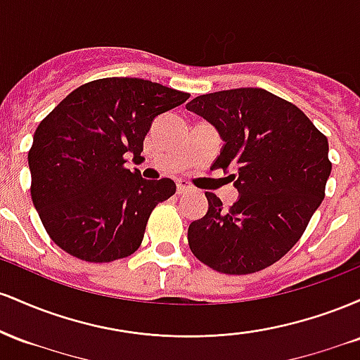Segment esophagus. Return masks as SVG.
<instances>
[{"label":"esophagus","instance_id":"esophagus-1","mask_svg":"<svg viewBox=\"0 0 360 360\" xmlns=\"http://www.w3.org/2000/svg\"><path fill=\"white\" fill-rule=\"evenodd\" d=\"M191 191V186H189L186 181H177V194H186Z\"/></svg>","mask_w":360,"mask_h":360}]
</instances>
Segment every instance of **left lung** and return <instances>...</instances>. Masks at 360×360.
<instances>
[{
    "mask_svg": "<svg viewBox=\"0 0 360 360\" xmlns=\"http://www.w3.org/2000/svg\"><path fill=\"white\" fill-rule=\"evenodd\" d=\"M223 139L213 169L232 171L238 200L223 208L206 193L208 213L188 229L196 259L223 274H252L286 255L325 198L332 171L328 140L298 106L260 88L201 94L186 105Z\"/></svg>",
    "mask_w": 360,
    "mask_h": 360,
    "instance_id": "left-lung-1",
    "label": "left lung"
}]
</instances>
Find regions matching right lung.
<instances>
[{
	"label": "right lung",
	"mask_w": 360,
	"mask_h": 360,
	"mask_svg": "<svg viewBox=\"0 0 360 360\" xmlns=\"http://www.w3.org/2000/svg\"><path fill=\"white\" fill-rule=\"evenodd\" d=\"M189 94L139 77L86 82L37 127L28 166L32 201L62 250L86 262L128 257L142 243L152 210L176 193L174 181H147L125 167L142 159L157 115Z\"/></svg>",
	"instance_id": "add662e5"
}]
</instances>
